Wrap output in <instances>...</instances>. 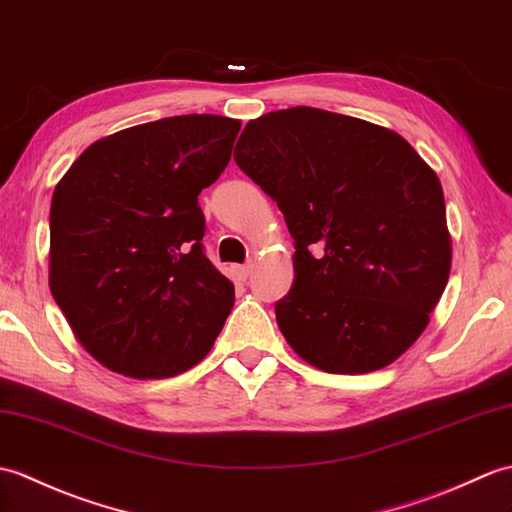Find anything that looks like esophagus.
Instances as JSON below:
<instances>
[{
  "mask_svg": "<svg viewBox=\"0 0 512 512\" xmlns=\"http://www.w3.org/2000/svg\"><path fill=\"white\" fill-rule=\"evenodd\" d=\"M233 272H235V277H237V279H240V281H246L248 277H251L253 264H246V266H233Z\"/></svg>",
  "mask_w": 512,
  "mask_h": 512,
  "instance_id": "34e87169",
  "label": "esophagus"
}]
</instances>
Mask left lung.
Masks as SVG:
<instances>
[{"label":"left lung","mask_w":512,"mask_h":512,"mask_svg":"<svg viewBox=\"0 0 512 512\" xmlns=\"http://www.w3.org/2000/svg\"><path fill=\"white\" fill-rule=\"evenodd\" d=\"M235 163L281 209L294 283L277 325L325 373L379 371L430 323L451 268L443 187L395 130L294 106L246 124Z\"/></svg>","instance_id":"obj_1"}]
</instances>
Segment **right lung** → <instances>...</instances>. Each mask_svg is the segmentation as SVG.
Returning <instances> with one entry per match:
<instances>
[{
	"label": "right lung",
	"instance_id": "add662e5",
	"mask_svg": "<svg viewBox=\"0 0 512 512\" xmlns=\"http://www.w3.org/2000/svg\"><path fill=\"white\" fill-rule=\"evenodd\" d=\"M240 120L176 115L91 144L50 209V290L91 358L135 379L211 351L233 283L202 253L198 194L231 161Z\"/></svg>",
	"mask_w": 512,
	"mask_h": 512
}]
</instances>
